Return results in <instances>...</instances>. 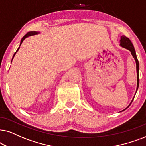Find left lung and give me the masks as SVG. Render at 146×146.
Here are the masks:
<instances>
[{
	"mask_svg": "<svg viewBox=\"0 0 146 146\" xmlns=\"http://www.w3.org/2000/svg\"><path fill=\"white\" fill-rule=\"evenodd\" d=\"M120 44L119 45L122 46V47L126 48V49L129 50L130 52H131L132 56H133V57L134 58V59H135V63H136V70H137V89H136V91H135V94H136V92L137 91V89H138V87H139V61L138 60H137V56H136V53H135V48L133 47V44H132V42H131V40H130L129 38L127 37H126L125 36H121V40H120ZM134 98H133V100H131V103H130V104L128 106L127 108H126L125 110H123V111L125 110L126 109H127L129 108L130 105L133 102Z\"/></svg>",
	"mask_w": 146,
	"mask_h": 146,
	"instance_id": "1",
	"label": "left lung"
}]
</instances>
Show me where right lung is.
<instances>
[{"label":"right lung","mask_w":146,"mask_h":146,"mask_svg":"<svg viewBox=\"0 0 146 146\" xmlns=\"http://www.w3.org/2000/svg\"><path fill=\"white\" fill-rule=\"evenodd\" d=\"M39 33V32H37V31H30V32H29V33H27L25 35L23 36V37L22 38V39H21V42H20V45H19V47L17 48V51L15 52V54H14V55H13V59H12V61H13V58H14V57H15V54L17 53V52L18 51V50H19V48H20V46L21 45V44H22V42H23V40H24L25 38H27V37H29V36H33V35H37V34H38ZM12 62V61H11Z\"/></svg>","instance_id":"add662e5"}]
</instances>
